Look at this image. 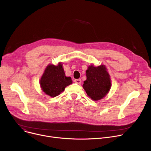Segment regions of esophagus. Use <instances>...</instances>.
<instances>
[{
	"label": "esophagus",
	"mask_w": 151,
	"mask_h": 151,
	"mask_svg": "<svg viewBox=\"0 0 151 151\" xmlns=\"http://www.w3.org/2000/svg\"><path fill=\"white\" fill-rule=\"evenodd\" d=\"M74 82H75L76 84H80L81 83V79H75V80H74Z\"/></svg>",
	"instance_id": "esophagus-1"
}]
</instances>
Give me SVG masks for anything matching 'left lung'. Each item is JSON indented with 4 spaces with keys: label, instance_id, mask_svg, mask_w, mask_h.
I'll return each instance as SVG.
<instances>
[{
    "label": "left lung",
    "instance_id": "left-lung-1",
    "mask_svg": "<svg viewBox=\"0 0 151 151\" xmlns=\"http://www.w3.org/2000/svg\"><path fill=\"white\" fill-rule=\"evenodd\" d=\"M87 79L84 81L83 88L87 95L94 101L104 97L109 92L111 83L110 76L104 65H90L86 70Z\"/></svg>",
    "mask_w": 151,
    "mask_h": 151
}]
</instances>
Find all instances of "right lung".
I'll return each mask as SVG.
<instances>
[{
	"label": "right lung",
	"instance_id": "right-lung-1",
	"mask_svg": "<svg viewBox=\"0 0 151 151\" xmlns=\"http://www.w3.org/2000/svg\"><path fill=\"white\" fill-rule=\"evenodd\" d=\"M72 83L70 77L65 76L63 65H49L40 80L43 91L51 97H55L63 92L65 88Z\"/></svg>",
	"mask_w": 151,
	"mask_h": 151
}]
</instances>
